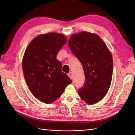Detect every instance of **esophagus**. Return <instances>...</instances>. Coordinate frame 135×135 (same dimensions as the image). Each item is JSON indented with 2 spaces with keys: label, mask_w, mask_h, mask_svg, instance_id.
<instances>
[{
  "label": "esophagus",
  "mask_w": 135,
  "mask_h": 135,
  "mask_svg": "<svg viewBox=\"0 0 135 135\" xmlns=\"http://www.w3.org/2000/svg\"><path fill=\"white\" fill-rule=\"evenodd\" d=\"M67 75H68V76H69L71 79H73V74H72V73H68V74H67Z\"/></svg>",
  "instance_id": "34e87169"
}]
</instances>
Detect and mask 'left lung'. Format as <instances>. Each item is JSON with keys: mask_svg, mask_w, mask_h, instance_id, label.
Instances as JSON below:
<instances>
[{"mask_svg": "<svg viewBox=\"0 0 135 135\" xmlns=\"http://www.w3.org/2000/svg\"><path fill=\"white\" fill-rule=\"evenodd\" d=\"M68 44L84 71L85 82L78 90L79 95L87 104H95L110 87L113 72L111 51L99 35L86 31L71 35Z\"/></svg>", "mask_w": 135, "mask_h": 135, "instance_id": "8db88e82", "label": "left lung"}]
</instances>
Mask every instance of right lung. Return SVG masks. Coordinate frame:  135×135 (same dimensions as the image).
Returning <instances> with one entry per match:
<instances>
[{
  "label": "right lung",
  "instance_id": "obj_1",
  "mask_svg": "<svg viewBox=\"0 0 135 135\" xmlns=\"http://www.w3.org/2000/svg\"><path fill=\"white\" fill-rule=\"evenodd\" d=\"M66 42L63 34L49 32L36 36L25 51L22 61L25 80L33 95L44 103L55 101L72 82L56 59Z\"/></svg>",
  "mask_w": 135,
  "mask_h": 135
}]
</instances>
